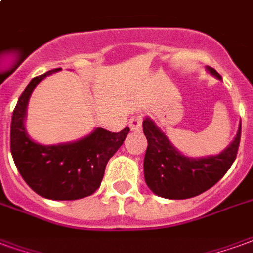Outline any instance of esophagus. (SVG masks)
<instances>
[{
    "instance_id": "34e87169",
    "label": "esophagus",
    "mask_w": 253,
    "mask_h": 253,
    "mask_svg": "<svg viewBox=\"0 0 253 253\" xmlns=\"http://www.w3.org/2000/svg\"><path fill=\"white\" fill-rule=\"evenodd\" d=\"M128 127L131 128V131H141V128H142V116H132L130 122H128Z\"/></svg>"
}]
</instances>
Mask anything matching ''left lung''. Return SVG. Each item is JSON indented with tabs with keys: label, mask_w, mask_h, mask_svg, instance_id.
I'll use <instances>...</instances> for the list:
<instances>
[{
	"label": "left lung",
	"mask_w": 253,
	"mask_h": 253,
	"mask_svg": "<svg viewBox=\"0 0 253 253\" xmlns=\"http://www.w3.org/2000/svg\"><path fill=\"white\" fill-rule=\"evenodd\" d=\"M206 72L221 80L212 67L206 66ZM142 127L148 139L143 160L145 181L153 194L165 199H188L211 188L233 164L241 137L240 121L236 137L221 153L190 157L181 153L149 116L143 119Z\"/></svg>",
	"instance_id": "obj_1"
}]
</instances>
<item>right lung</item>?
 <instances>
[{
  "mask_svg": "<svg viewBox=\"0 0 253 253\" xmlns=\"http://www.w3.org/2000/svg\"><path fill=\"white\" fill-rule=\"evenodd\" d=\"M62 69H52L31 80L17 100L10 125V152L17 170L38 195L52 201H76L100 187L108 160L121 148L130 128L121 132L96 127L72 142L42 145L25 128L27 107L41 81Z\"/></svg>",
  "mask_w": 253,
  "mask_h": 253,
  "instance_id": "right-lung-1",
  "label": "right lung"
}]
</instances>
